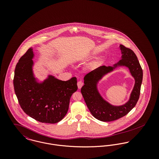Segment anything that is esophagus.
<instances>
[{
  "label": "esophagus",
  "instance_id": "1",
  "mask_svg": "<svg viewBox=\"0 0 159 159\" xmlns=\"http://www.w3.org/2000/svg\"><path fill=\"white\" fill-rule=\"evenodd\" d=\"M77 85H78V89H81L83 85V83L81 81H79L77 83Z\"/></svg>",
  "mask_w": 159,
  "mask_h": 159
}]
</instances>
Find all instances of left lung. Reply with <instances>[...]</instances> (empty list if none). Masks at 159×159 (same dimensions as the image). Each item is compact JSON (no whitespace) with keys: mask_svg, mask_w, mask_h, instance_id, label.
<instances>
[{"mask_svg":"<svg viewBox=\"0 0 159 159\" xmlns=\"http://www.w3.org/2000/svg\"><path fill=\"white\" fill-rule=\"evenodd\" d=\"M119 48L121 52L120 60L113 66H100L86 75L84 77V85L81 89L91 113L97 119L103 122L113 121L125 116L135 107L139 97L143 70L136 54L132 49L122 45ZM120 66L129 68L135 80V84L129 100L122 106H116L103 98L98 89V84L106 74Z\"/></svg>","mask_w":159,"mask_h":159,"instance_id":"obj_1","label":"left lung"}]
</instances>
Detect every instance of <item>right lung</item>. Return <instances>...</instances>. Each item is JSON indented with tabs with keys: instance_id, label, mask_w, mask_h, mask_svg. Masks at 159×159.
Segmentation results:
<instances>
[{
	"instance_id": "add662e5",
	"label": "right lung",
	"mask_w": 159,
	"mask_h": 159,
	"mask_svg": "<svg viewBox=\"0 0 159 159\" xmlns=\"http://www.w3.org/2000/svg\"><path fill=\"white\" fill-rule=\"evenodd\" d=\"M34 57L30 48L16 64L13 79L16 95L28 116L43 123H57L67 113L70 97L78 89L77 79L64 81L49 75L39 81L33 71Z\"/></svg>"
}]
</instances>
